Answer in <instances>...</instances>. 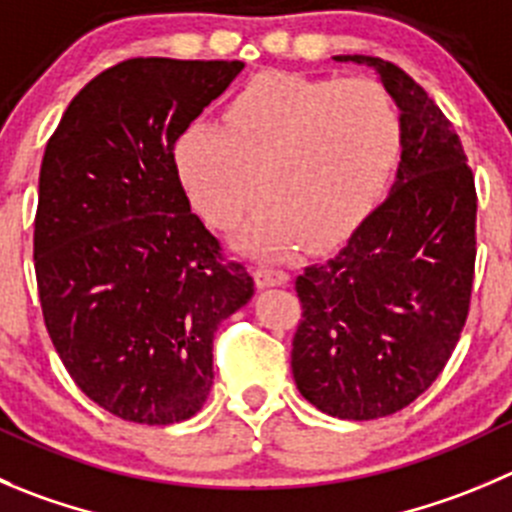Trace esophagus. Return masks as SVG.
I'll use <instances>...</instances> for the list:
<instances>
[{"instance_id": "esophagus-1", "label": "esophagus", "mask_w": 512, "mask_h": 512, "mask_svg": "<svg viewBox=\"0 0 512 512\" xmlns=\"http://www.w3.org/2000/svg\"><path fill=\"white\" fill-rule=\"evenodd\" d=\"M253 279L259 289H269V286H284L289 281V274L284 269H276V266H256L253 269Z\"/></svg>"}]
</instances>
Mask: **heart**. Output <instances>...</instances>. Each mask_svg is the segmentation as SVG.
Here are the masks:
<instances>
[{"instance_id":"heart-1","label":"heart","mask_w":512,"mask_h":512,"mask_svg":"<svg viewBox=\"0 0 512 512\" xmlns=\"http://www.w3.org/2000/svg\"><path fill=\"white\" fill-rule=\"evenodd\" d=\"M402 140L397 100L372 77L261 72L226 102L223 128L191 123L175 138L173 165L188 203L218 231L241 223L261 180L269 198L251 243L281 253L352 236L387 196Z\"/></svg>"}]
</instances>
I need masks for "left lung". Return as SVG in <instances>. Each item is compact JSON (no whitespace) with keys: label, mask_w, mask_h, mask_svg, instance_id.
<instances>
[{"label":"left lung","mask_w":512,"mask_h":512,"mask_svg":"<svg viewBox=\"0 0 512 512\" xmlns=\"http://www.w3.org/2000/svg\"><path fill=\"white\" fill-rule=\"evenodd\" d=\"M377 70L402 110L392 193L329 261L296 276L301 319L291 342L299 392L342 420H377L415 402L445 369L470 311L478 193L460 138L397 65Z\"/></svg>","instance_id":"1"}]
</instances>
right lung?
I'll return each mask as SVG.
<instances>
[{"instance_id": "add662e5", "label": "right lung", "mask_w": 512, "mask_h": 512, "mask_svg": "<svg viewBox=\"0 0 512 512\" xmlns=\"http://www.w3.org/2000/svg\"><path fill=\"white\" fill-rule=\"evenodd\" d=\"M238 60L133 57L87 82L40 168L34 274L62 364L120 420L173 425L213 384V337L253 296L191 211L173 145Z\"/></svg>"}]
</instances>
